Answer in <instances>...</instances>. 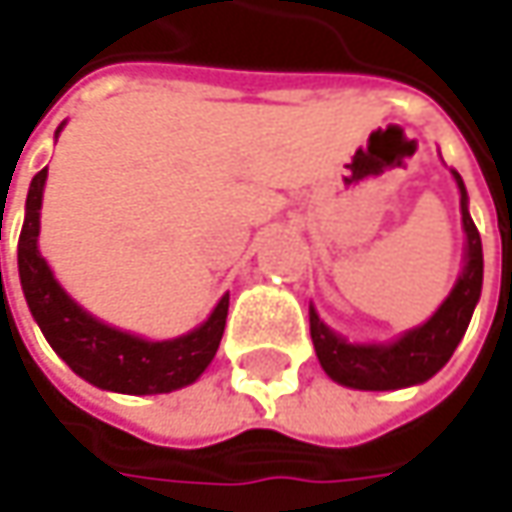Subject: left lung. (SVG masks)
I'll use <instances>...</instances> for the list:
<instances>
[{"instance_id":"left-lung-1","label":"left lung","mask_w":512,"mask_h":512,"mask_svg":"<svg viewBox=\"0 0 512 512\" xmlns=\"http://www.w3.org/2000/svg\"><path fill=\"white\" fill-rule=\"evenodd\" d=\"M453 179L462 193V225L467 233L464 267L450 296L424 325L402 333L396 342L350 344L339 333H333L319 319V313L310 307V339L316 347L319 364L325 367V373L333 382L353 387V390H399L410 384H422L450 362L453 350L462 342L476 302L482 296L484 259L482 236L470 219L467 190L456 170H453Z\"/></svg>"}]
</instances>
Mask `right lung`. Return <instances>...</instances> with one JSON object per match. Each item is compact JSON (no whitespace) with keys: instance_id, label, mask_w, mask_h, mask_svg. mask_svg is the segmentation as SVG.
<instances>
[{"instance_id":"right-lung-1","label":"right lung","mask_w":512,"mask_h":512,"mask_svg":"<svg viewBox=\"0 0 512 512\" xmlns=\"http://www.w3.org/2000/svg\"><path fill=\"white\" fill-rule=\"evenodd\" d=\"M45 179L48 168L39 170L30 182L25 225L19 233V279L30 313L56 356L85 382L128 396L170 393L196 382L219 350L230 296L219 299L205 325L165 342H148L99 322L70 299L39 253V210Z\"/></svg>"}]
</instances>
